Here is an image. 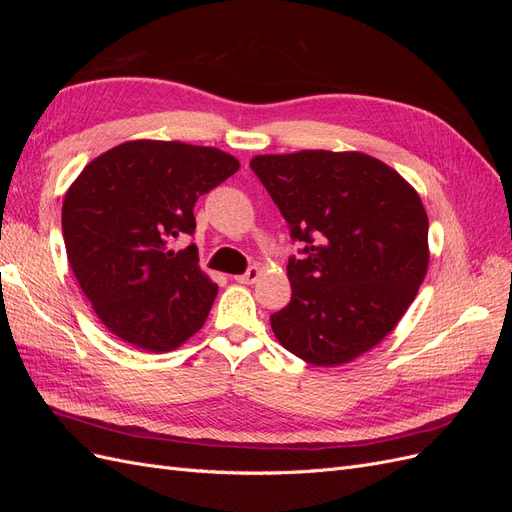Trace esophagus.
<instances>
[{
  "label": "esophagus",
  "mask_w": 512,
  "mask_h": 512,
  "mask_svg": "<svg viewBox=\"0 0 512 512\" xmlns=\"http://www.w3.org/2000/svg\"><path fill=\"white\" fill-rule=\"evenodd\" d=\"M258 277H260V269L254 265V267L247 269L243 275H237L235 280L241 282V284H254V282H258Z\"/></svg>",
  "instance_id": "obj_1"
}]
</instances>
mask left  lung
Returning a JSON list of instances; mask_svg holds the SVG:
<instances>
[{
    "label": "left lung",
    "mask_w": 512,
    "mask_h": 512,
    "mask_svg": "<svg viewBox=\"0 0 512 512\" xmlns=\"http://www.w3.org/2000/svg\"><path fill=\"white\" fill-rule=\"evenodd\" d=\"M250 166L305 245L286 267L292 299L271 316L277 342L318 367L354 361L397 327L425 280L421 196L361 151L305 149Z\"/></svg>",
    "instance_id": "left-lung-1"
}]
</instances>
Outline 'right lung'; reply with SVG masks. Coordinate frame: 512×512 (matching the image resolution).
<instances>
[{"label": "right lung", "instance_id": "obj_1", "mask_svg": "<svg viewBox=\"0 0 512 512\" xmlns=\"http://www.w3.org/2000/svg\"><path fill=\"white\" fill-rule=\"evenodd\" d=\"M239 170L215 147L128 141L91 160L61 207L68 262L104 327L147 352H170L203 327L218 284L198 267V196Z\"/></svg>", "mask_w": 512, "mask_h": 512}]
</instances>
